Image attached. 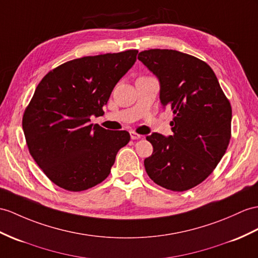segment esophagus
<instances>
[{
	"label": "esophagus",
	"instance_id": "1",
	"mask_svg": "<svg viewBox=\"0 0 258 258\" xmlns=\"http://www.w3.org/2000/svg\"><path fill=\"white\" fill-rule=\"evenodd\" d=\"M130 137H131V139H133V140L142 139V136H141V135H138L137 133H135V131H131V133H130Z\"/></svg>",
	"mask_w": 258,
	"mask_h": 258
}]
</instances>
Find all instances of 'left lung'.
<instances>
[{
  "mask_svg": "<svg viewBox=\"0 0 258 258\" xmlns=\"http://www.w3.org/2000/svg\"><path fill=\"white\" fill-rule=\"evenodd\" d=\"M158 77L161 104L173 111V136L152 134L153 153L144 167L155 184L184 191L209 176L231 139L232 108L209 64L171 49H150L138 55Z\"/></svg>",
  "mask_w": 258,
  "mask_h": 258,
  "instance_id": "left-lung-1",
  "label": "left lung"
}]
</instances>
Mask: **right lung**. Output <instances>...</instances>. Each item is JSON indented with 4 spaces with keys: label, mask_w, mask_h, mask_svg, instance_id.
<instances>
[{
    "label": "right lung",
    "mask_w": 258,
    "mask_h": 258,
    "mask_svg": "<svg viewBox=\"0 0 258 258\" xmlns=\"http://www.w3.org/2000/svg\"><path fill=\"white\" fill-rule=\"evenodd\" d=\"M138 50L68 61L49 71L23 115L30 155L53 184L82 191L107 178L128 131L90 123L102 116L117 82L137 60Z\"/></svg>",
    "instance_id": "right-lung-1"
}]
</instances>
